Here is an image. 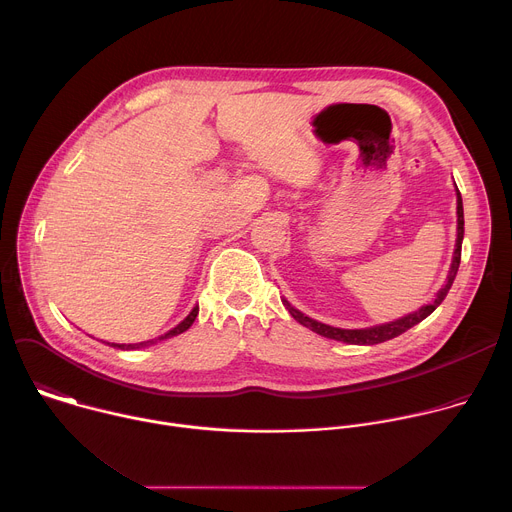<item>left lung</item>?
I'll use <instances>...</instances> for the list:
<instances>
[{
	"label": "left lung",
	"instance_id": "left-lung-1",
	"mask_svg": "<svg viewBox=\"0 0 512 512\" xmlns=\"http://www.w3.org/2000/svg\"><path fill=\"white\" fill-rule=\"evenodd\" d=\"M456 196H458V239H456L454 259H452V265H450V273H448L446 285L440 291H437V296H435V300L431 304L421 306L417 312L407 314V316H403V318H399L395 322H387V324L373 326V328H360V330H344V328H334V326L322 324V322L312 320L310 316L302 314L300 310H296L287 300H281L285 310L291 316H294V320H298L302 326L310 328L312 332H316L320 336H326V338H332V340H338V342H346V344H379V342H387V340L407 332L409 328H413L415 324L425 320L437 306L444 302V298L448 296V291H450V287H452V283L456 279V273H458V267H460V257H462V239H464V206H462V194H460L458 188H456Z\"/></svg>",
	"mask_w": 512,
	"mask_h": 512
}]
</instances>
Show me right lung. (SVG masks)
Listing matches in <instances>:
<instances>
[{
    "mask_svg": "<svg viewBox=\"0 0 512 512\" xmlns=\"http://www.w3.org/2000/svg\"><path fill=\"white\" fill-rule=\"evenodd\" d=\"M196 316H198V306L196 308H192V312L176 326V328H172L170 332H166L164 336H160V338H156V340H148V342H139V344H111V346H115V348H121V350H133V348H139V346H150V344H154V342H158V340H166V338H172V336H178V334H182V332H186L190 326H192V322L196 320ZM109 344V342H107Z\"/></svg>",
    "mask_w": 512,
    "mask_h": 512,
    "instance_id": "add662e5",
    "label": "right lung"
}]
</instances>
